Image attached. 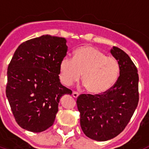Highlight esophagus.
<instances>
[{"mask_svg": "<svg viewBox=\"0 0 149 149\" xmlns=\"http://www.w3.org/2000/svg\"><path fill=\"white\" fill-rule=\"evenodd\" d=\"M72 96H73L74 98H77L79 96V93H77V92H75V91H74L73 93H72Z\"/></svg>", "mask_w": 149, "mask_h": 149, "instance_id": "esophagus-1", "label": "esophagus"}]
</instances>
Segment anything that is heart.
I'll return each instance as SVG.
<instances>
[{
	"label": "heart",
	"mask_w": 149,
	"mask_h": 149,
	"mask_svg": "<svg viewBox=\"0 0 149 149\" xmlns=\"http://www.w3.org/2000/svg\"><path fill=\"white\" fill-rule=\"evenodd\" d=\"M120 72L118 60L92 45L77 48L74 57L65 56L59 65L62 84L71 86L81 79L89 93L98 95L110 89L116 82Z\"/></svg>",
	"instance_id": "obj_1"
}]
</instances>
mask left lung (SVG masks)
Segmentation results:
<instances>
[{
    "instance_id": "1",
    "label": "left lung",
    "mask_w": 149,
    "mask_h": 149,
    "mask_svg": "<svg viewBox=\"0 0 149 149\" xmlns=\"http://www.w3.org/2000/svg\"><path fill=\"white\" fill-rule=\"evenodd\" d=\"M110 53L120 66L116 82L105 93L81 94L76 101L82 131L86 136L97 141H107L122 132L139 102L136 65L120 48L114 46Z\"/></svg>"
}]
</instances>
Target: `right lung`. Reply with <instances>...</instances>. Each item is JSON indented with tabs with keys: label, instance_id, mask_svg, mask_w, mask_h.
Segmentation results:
<instances>
[{
	"label": "right lung",
	"instance_id": "1",
	"mask_svg": "<svg viewBox=\"0 0 149 149\" xmlns=\"http://www.w3.org/2000/svg\"><path fill=\"white\" fill-rule=\"evenodd\" d=\"M65 38L44 35L18 46L8 65L6 95L18 125L39 133L53 125L63 95L72 93L59 78L66 56Z\"/></svg>",
	"mask_w": 149,
	"mask_h": 149
}]
</instances>
